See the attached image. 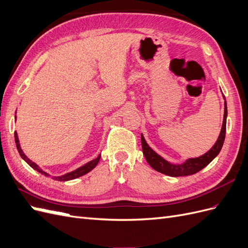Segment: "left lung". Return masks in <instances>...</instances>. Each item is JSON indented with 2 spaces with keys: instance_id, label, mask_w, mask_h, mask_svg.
Returning <instances> with one entry per match:
<instances>
[{
  "instance_id": "left-lung-1",
  "label": "left lung",
  "mask_w": 248,
  "mask_h": 248,
  "mask_svg": "<svg viewBox=\"0 0 248 248\" xmlns=\"http://www.w3.org/2000/svg\"><path fill=\"white\" fill-rule=\"evenodd\" d=\"M227 116H228L227 102H224L223 123H222L221 131L218 137V140H217V141L215 142V145L210 149L206 154L202 155L201 157H198V158H190L188 160H186L182 164H171L169 161L164 160L162 157H160L158 154L155 153L153 150L148 146L144 137H142L141 134V148H142V153H144L146 157V160L155 170L162 172V174L170 176V177L189 176V175L196 174V172L200 171L201 170L207 167L208 164L211 162L220 152L223 141H224V138H226Z\"/></svg>"
}]
</instances>
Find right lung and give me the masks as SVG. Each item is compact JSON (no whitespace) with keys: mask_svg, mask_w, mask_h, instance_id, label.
I'll return each instance as SVG.
<instances>
[{"mask_svg":"<svg viewBox=\"0 0 248 248\" xmlns=\"http://www.w3.org/2000/svg\"><path fill=\"white\" fill-rule=\"evenodd\" d=\"M14 138H16V148H17V150H18V153H19V155L21 156V158L24 159L30 167L31 168H33L34 170H36L37 171H39L40 174H42V175H44V176H49L48 174H46V171H43L38 166H37V164L35 163V162H33L32 160H30L28 157L25 155V153L22 152V150H21V148H20V146H19V140H18V137H17V133H16V131L14 132ZM99 160H100V155L97 157V158H95V159H93L92 161H90V162H88V163H86L85 166H82V167H80V168H78V169H77L76 170H73V171H70V172H68V174H65V175H63V176H59V177H54V179L55 180H57V181H69V180H73V179H76V178H78V177H81V176H84V175H86L87 172H89L90 170H92L96 166H97V163L99 162Z\"/></svg>","mask_w":248,"mask_h":248,"instance_id":"right-lung-1","label":"right lung"}]
</instances>
